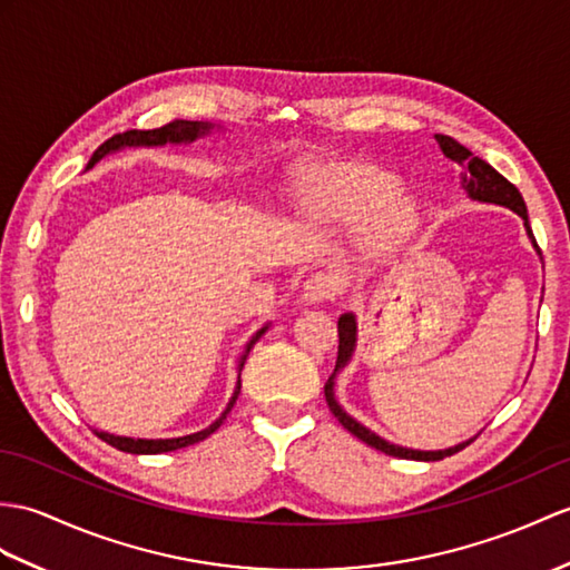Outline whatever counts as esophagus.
I'll use <instances>...</instances> for the list:
<instances>
[{
    "label": "esophagus",
    "instance_id": "1",
    "mask_svg": "<svg viewBox=\"0 0 570 570\" xmlns=\"http://www.w3.org/2000/svg\"><path fill=\"white\" fill-rule=\"evenodd\" d=\"M340 291H342L340 276L327 274V272H317V274L311 276L306 284H303L301 301L306 303V306H317V303L333 301L340 294Z\"/></svg>",
    "mask_w": 570,
    "mask_h": 570
}]
</instances>
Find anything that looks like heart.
Here are the masks:
<instances>
[{"label": "heart", "mask_w": 570, "mask_h": 570, "mask_svg": "<svg viewBox=\"0 0 570 570\" xmlns=\"http://www.w3.org/2000/svg\"><path fill=\"white\" fill-rule=\"evenodd\" d=\"M298 208L315 223H362L360 247L368 257L401 249L420 225V208L401 179L366 160L313 167L298 187Z\"/></svg>", "instance_id": "obj_1"}]
</instances>
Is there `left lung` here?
I'll return each mask as SVG.
<instances>
[{"instance_id":"left-lung-1","label":"left lung","mask_w":570,"mask_h":570,"mask_svg":"<svg viewBox=\"0 0 570 570\" xmlns=\"http://www.w3.org/2000/svg\"><path fill=\"white\" fill-rule=\"evenodd\" d=\"M434 140L440 142V150L444 153V157L459 165V181H461V189L466 191V196L471 202H479V204H495V206H505L510 208L512 214H518L524 223V230L527 237L532 240V247L537 249V255L541 257V249L534 240V233L529 228V216H527V206H524V198L518 191L514 184H510L505 177L495 171L491 165L481 157H475L469 148H464L459 140L449 138V136H440L436 134ZM337 333H340V347H337V364H335V372L333 376L327 379L325 383V401L333 410V415L340 420V425L345 428L347 432H352L356 440H362L364 444L379 449V452L389 454V456H399V459H415V461H440L444 456H452L456 454L459 449H464L469 442H473V436L466 442H459L454 446H446V449H410V446H401V444H393L389 440H383L376 432H372L368 428H364L360 420H354L345 407H342L335 399V379L350 364V360L354 356L356 350V315L354 313H342L340 321H337Z\"/></svg>"}]
</instances>
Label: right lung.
<instances>
[{
	"mask_svg": "<svg viewBox=\"0 0 570 570\" xmlns=\"http://www.w3.org/2000/svg\"><path fill=\"white\" fill-rule=\"evenodd\" d=\"M218 128L220 126H214V124H208V121H171V124H167L163 128H155V130H126V134H118V136L109 138L106 142H101L99 148L95 150V155H91L87 169L95 167L101 160V157L111 155V153H118V150H124V148H163V145H189V142H194L198 138H206L210 130H218ZM267 330H269V323L262 325L257 333L249 337V342L245 345V352L240 354V362H237V383H235V391L230 395V401H228V405H225L220 417L210 422L208 428L198 430L194 434L171 436V440H136V436H121V434H109V432H99V430H95V432L101 436L106 444L121 449V452H128V454L175 452V449H181V446H189V444H196V442L206 440V436H210L223 425L225 415H228L230 407L235 405L237 393H240V372H243V366H245L247 354H249V350L255 347V342L264 333H267Z\"/></svg>",
	"mask_w": 570,
	"mask_h": 570,
	"instance_id": "1",
	"label": "right lung"
}]
</instances>
